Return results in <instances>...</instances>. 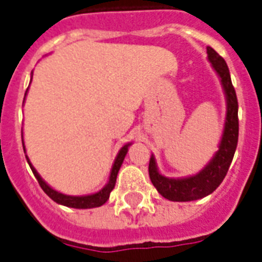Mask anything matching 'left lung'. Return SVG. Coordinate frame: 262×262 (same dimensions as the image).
Instances as JSON below:
<instances>
[{
	"label": "left lung",
	"mask_w": 262,
	"mask_h": 262,
	"mask_svg": "<svg viewBox=\"0 0 262 262\" xmlns=\"http://www.w3.org/2000/svg\"><path fill=\"white\" fill-rule=\"evenodd\" d=\"M207 60L220 78L225 99L226 114L223 122L218 150L207 164L195 175L183 178H168L159 171L156 157L152 153L149 161L150 182L161 196L172 202H191L207 196L218 188L225 179L231 160L234 157L238 142V101L235 90L231 83L230 72L223 57L216 54L211 47H207Z\"/></svg>",
	"instance_id": "left-lung-1"
}]
</instances>
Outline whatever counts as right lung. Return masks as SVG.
<instances>
[{
    "label": "right lung",
    "mask_w": 262,
    "mask_h": 262,
    "mask_svg": "<svg viewBox=\"0 0 262 262\" xmlns=\"http://www.w3.org/2000/svg\"><path fill=\"white\" fill-rule=\"evenodd\" d=\"M32 75H33V72L31 74V80H32ZM29 89V87H28ZM27 89V93H28ZM27 93H25V97H27ZM25 97H24V102H25ZM21 137H23V146H24V152L27 153V149H25V144H24V133L21 132ZM132 145V142H126L125 145H122L118 153H117L116 159H114V163L112 165V169H110V175L109 179H107V183H106L105 186L102 187L101 190L97 191V192L93 193H87V195H67V193H63L60 191H56L55 188L48 184L46 180L42 179L40 173L36 171V168L32 165L31 160H29V157L28 155H25L27 157V161L29 167H31L32 172H33V175L39 182L40 187L42 188V191L48 195V196L52 199L54 202H56L57 205L66 206V207H71V208H94V207H99V206L105 205L107 199L110 196V192L113 191L114 186H116V180H117V175H118V171H120L121 165L124 163V159L126 156L127 150H129V146Z\"/></svg>",
    "instance_id": "obj_1"
}]
</instances>
